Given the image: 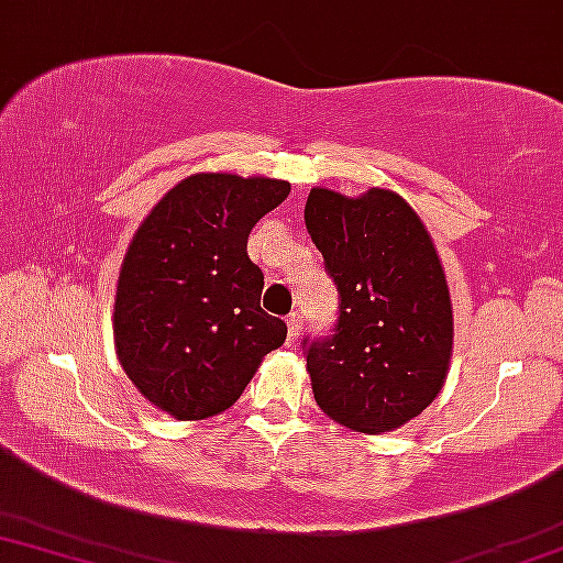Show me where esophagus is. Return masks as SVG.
Wrapping results in <instances>:
<instances>
[{
	"label": "esophagus",
	"instance_id": "1",
	"mask_svg": "<svg viewBox=\"0 0 563 563\" xmlns=\"http://www.w3.org/2000/svg\"><path fill=\"white\" fill-rule=\"evenodd\" d=\"M301 314H290L288 317V345H296L298 343V334H301Z\"/></svg>",
	"mask_w": 563,
	"mask_h": 563
}]
</instances>
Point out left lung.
<instances>
[{
  "label": "left lung",
  "mask_w": 563,
  "mask_h": 563,
  "mask_svg": "<svg viewBox=\"0 0 563 563\" xmlns=\"http://www.w3.org/2000/svg\"><path fill=\"white\" fill-rule=\"evenodd\" d=\"M303 220L340 294L334 334L306 351L314 400L351 431L400 429L441 393L452 361V298L431 233L384 187H314Z\"/></svg>",
  "instance_id": "1"
}]
</instances>
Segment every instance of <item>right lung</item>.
Here are the masks:
<instances>
[{"label":"right lung","mask_w":563,"mask_h":563,"mask_svg":"<svg viewBox=\"0 0 563 563\" xmlns=\"http://www.w3.org/2000/svg\"><path fill=\"white\" fill-rule=\"evenodd\" d=\"M290 184L191 174L158 199L126 246L113 296V347L153 408L176 421L229 410L262 358L286 343L262 311V269L246 239Z\"/></svg>","instance_id":"obj_1"}]
</instances>
